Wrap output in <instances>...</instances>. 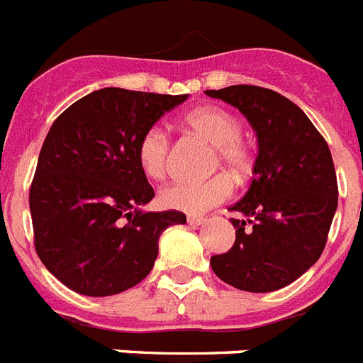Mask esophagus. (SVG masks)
Wrapping results in <instances>:
<instances>
[{
  "mask_svg": "<svg viewBox=\"0 0 363 363\" xmlns=\"http://www.w3.org/2000/svg\"><path fill=\"white\" fill-rule=\"evenodd\" d=\"M187 222L191 225H200V224H203V222H206V218H203V216H198V215H189Z\"/></svg>",
  "mask_w": 363,
  "mask_h": 363,
  "instance_id": "34e87169",
  "label": "esophagus"
}]
</instances>
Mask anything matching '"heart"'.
<instances>
[{
    "instance_id": "obj_1",
    "label": "heart",
    "mask_w": 363,
    "mask_h": 363,
    "mask_svg": "<svg viewBox=\"0 0 363 363\" xmlns=\"http://www.w3.org/2000/svg\"><path fill=\"white\" fill-rule=\"evenodd\" d=\"M185 125L213 143L211 165L225 167L237 179H244L253 165V148L242 138L240 121L222 110L207 106L193 110L185 116ZM169 135L161 126L145 130L138 141V161L143 174L150 179L167 176L169 161ZM233 194V182L228 174L211 176L200 182H176L161 189L160 203L167 209L184 213H206L220 206Z\"/></svg>"
}]
</instances>
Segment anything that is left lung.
Listing matches in <instances>:
<instances>
[{
	"instance_id": "obj_1",
	"label": "left lung",
	"mask_w": 363,
	"mask_h": 363,
	"mask_svg": "<svg viewBox=\"0 0 363 363\" xmlns=\"http://www.w3.org/2000/svg\"><path fill=\"white\" fill-rule=\"evenodd\" d=\"M242 111L257 132L252 185L229 211L233 247L211 257L224 283L246 292H274L294 283L323 253L337 207L333 156L301 108L261 86L207 89Z\"/></svg>"
}]
</instances>
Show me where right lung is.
<instances>
[{
    "label": "right lung",
    "mask_w": 363,
    "mask_h": 363,
    "mask_svg": "<svg viewBox=\"0 0 363 363\" xmlns=\"http://www.w3.org/2000/svg\"><path fill=\"white\" fill-rule=\"evenodd\" d=\"M187 95L102 88L73 102L49 128L29 191L34 250L60 283L104 297L141 283L160 235L182 211L141 213L154 198L138 141Z\"/></svg>",
    "instance_id": "1"
}]
</instances>
